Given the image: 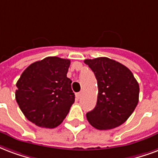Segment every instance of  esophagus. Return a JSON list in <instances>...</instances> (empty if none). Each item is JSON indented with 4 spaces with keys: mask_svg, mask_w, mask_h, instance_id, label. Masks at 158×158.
Masks as SVG:
<instances>
[{
    "mask_svg": "<svg viewBox=\"0 0 158 158\" xmlns=\"http://www.w3.org/2000/svg\"><path fill=\"white\" fill-rule=\"evenodd\" d=\"M80 96H81V92H79V93H77L76 94V98L79 99V98H80Z\"/></svg>",
    "mask_w": 158,
    "mask_h": 158,
    "instance_id": "34e87169",
    "label": "esophagus"
}]
</instances>
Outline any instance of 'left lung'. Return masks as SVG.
Listing matches in <instances>:
<instances>
[{
	"label": "left lung",
	"mask_w": 158,
	"mask_h": 158,
	"mask_svg": "<svg viewBox=\"0 0 158 158\" xmlns=\"http://www.w3.org/2000/svg\"><path fill=\"white\" fill-rule=\"evenodd\" d=\"M97 79L95 108L86 114L89 123L98 130L113 129L127 121L138 103L139 84L132 73L107 57L85 60Z\"/></svg>",
	"instance_id": "left-lung-1"
}]
</instances>
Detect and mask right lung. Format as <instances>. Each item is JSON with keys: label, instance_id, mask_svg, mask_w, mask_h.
<instances>
[{"label": "right lung", "instance_id": "1", "mask_svg": "<svg viewBox=\"0 0 158 158\" xmlns=\"http://www.w3.org/2000/svg\"><path fill=\"white\" fill-rule=\"evenodd\" d=\"M70 60L51 56L36 61L24 70L16 83L15 99L29 121L54 128L63 122L74 103Z\"/></svg>", "mask_w": 158, "mask_h": 158}]
</instances>
